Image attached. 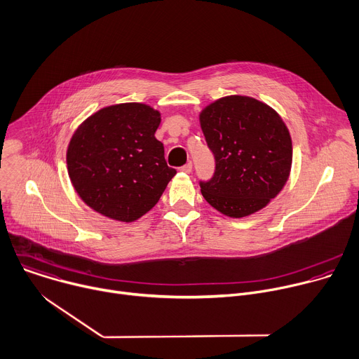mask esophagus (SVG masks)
I'll use <instances>...</instances> for the list:
<instances>
[{
	"label": "esophagus",
	"instance_id": "esophagus-1",
	"mask_svg": "<svg viewBox=\"0 0 359 359\" xmlns=\"http://www.w3.org/2000/svg\"><path fill=\"white\" fill-rule=\"evenodd\" d=\"M181 171H182V172H185V174H189V172L192 171V164H191V163H187L185 165H182V167H181Z\"/></svg>",
	"mask_w": 359,
	"mask_h": 359
}]
</instances>
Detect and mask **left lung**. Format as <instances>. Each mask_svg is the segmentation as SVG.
<instances>
[{
    "label": "left lung",
    "mask_w": 359,
    "mask_h": 359,
    "mask_svg": "<svg viewBox=\"0 0 359 359\" xmlns=\"http://www.w3.org/2000/svg\"><path fill=\"white\" fill-rule=\"evenodd\" d=\"M199 121L215 157L213 177L199 182L206 202L231 218L264 208L292 170V137L281 117L263 102L233 95L206 106Z\"/></svg>",
    "instance_id": "1"
}]
</instances>
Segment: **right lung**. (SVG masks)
<instances>
[{
  "label": "right lung",
  "mask_w": 359,
  "mask_h": 359,
  "mask_svg": "<svg viewBox=\"0 0 359 359\" xmlns=\"http://www.w3.org/2000/svg\"><path fill=\"white\" fill-rule=\"evenodd\" d=\"M160 111L142 103L103 107L69 142V178L82 201L104 217L133 222L161 198L177 171L156 138Z\"/></svg>",
  "instance_id": "1"
}]
</instances>
